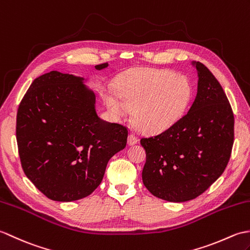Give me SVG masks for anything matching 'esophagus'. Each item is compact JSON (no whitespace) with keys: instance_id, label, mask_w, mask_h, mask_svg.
Wrapping results in <instances>:
<instances>
[{"instance_id":"obj_1","label":"esophagus","mask_w":250,"mask_h":250,"mask_svg":"<svg viewBox=\"0 0 250 250\" xmlns=\"http://www.w3.org/2000/svg\"><path fill=\"white\" fill-rule=\"evenodd\" d=\"M137 142H138V138L135 135L130 134L129 137H128V144H129V146H135V144H137Z\"/></svg>"}]
</instances>
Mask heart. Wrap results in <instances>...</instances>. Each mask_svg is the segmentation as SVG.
I'll return each instance as SVG.
<instances>
[{
    "instance_id": "obj_1",
    "label": "heart",
    "mask_w": 250,
    "mask_h": 250,
    "mask_svg": "<svg viewBox=\"0 0 250 250\" xmlns=\"http://www.w3.org/2000/svg\"><path fill=\"white\" fill-rule=\"evenodd\" d=\"M118 95L108 94L104 104L111 113L124 115L132 109L139 128L156 132L174 125L189 107L192 86L185 76L167 69L136 68L116 81Z\"/></svg>"
}]
</instances>
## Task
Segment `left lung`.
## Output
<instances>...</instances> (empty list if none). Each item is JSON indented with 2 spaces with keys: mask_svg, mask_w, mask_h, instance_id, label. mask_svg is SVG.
I'll return each mask as SVG.
<instances>
[{
  "mask_svg": "<svg viewBox=\"0 0 250 250\" xmlns=\"http://www.w3.org/2000/svg\"><path fill=\"white\" fill-rule=\"evenodd\" d=\"M198 87L189 110L159 135L142 138L147 190L163 200L185 202L203 193L223 174L234 140V116L220 83L192 61Z\"/></svg>",
  "mask_w": 250,
  "mask_h": 250,
  "instance_id": "1",
  "label": "left lung"
}]
</instances>
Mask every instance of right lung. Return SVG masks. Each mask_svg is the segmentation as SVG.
<instances>
[{"instance_id":"add662e5","label":"right lung","mask_w":250,"mask_h":250,"mask_svg":"<svg viewBox=\"0 0 250 250\" xmlns=\"http://www.w3.org/2000/svg\"><path fill=\"white\" fill-rule=\"evenodd\" d=\"M108 63L96 65L97 70ZM87 79L53 70L32 82L17 113L16 136L25 175L54 201L96 189L110 158L124 149L126 127L102 120Z\"/></svg>"}]
</instances>
